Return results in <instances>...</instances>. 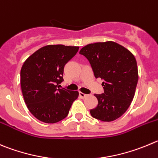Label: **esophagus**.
<instances>
[{"instance_id": "1", "label": "esophagus", "mask_w": 158, "mask_h": 158, "mask_svg": "<svg viewBox=\"0 0 158 158\" xmlns=\"http://www.w3.org/2000/svg\"><path fill=\"white\" fill-rule=\"evenodd\" d=\"M79 97H80L81 98H86V97H87V94H85L82 92H79Z\"/></svg>"}]
</instances>
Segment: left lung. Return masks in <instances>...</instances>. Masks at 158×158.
I'll return each instance as SVG.
<instances>
[{
    "instance_id": "8db88e82",
    "label": "left lung",
    "mask_w": 158,
    "mask_h": 158,
    "mask_svg": "<svg viewBox=\"0 0 158 158\" xmlns=\"http://www.w3.org/2000/svg\"><path fill=\"white\" fill-rule=\"evenodd\" d=\"M79 54L89 60L95 77L104 80V93L94 94L98 104L90 110L91 116L103 122L116 120L127 110L135 95L139 79L135 57L113 41L89 44Z\"/></svg>"
}]
</instances>
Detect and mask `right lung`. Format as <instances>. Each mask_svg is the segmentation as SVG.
Wrapping results in <instances>:
<instances>
[{
	"instance_id": "add662e5",
	"label": "right lung",
	"mask_w": 158,
	"mask_h": 158,
	"mask_svg": "<svg viewBox=\"0 0 158 158\" xmlns=\"http://www.w3.org/2000/svg\"><path fill=\"white\" fill-rule=\"evenodd\" d=\"M79 47L47 45L31 54L21 69L22 92L31 114L45 123H56L67 117L79 97L78 91L59 88L66 63Z\"/></svg>"
}]
</instances>
